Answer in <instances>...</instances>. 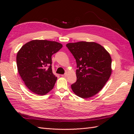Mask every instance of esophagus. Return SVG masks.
Returning a JSON list of instances; mask_svg holds the SVG:
<instances>
[{"label":"esophagus","instance_id":"esophagus-1","mask_svg":"<svg viewBox=\"0 0 134 134\" xmlns=\"http://www.w3.org/2000/svg\"><path fill=\"white\" fill-rule=\"evenodd\" d=\"M67 75H68V73H67V72H66V73L65 74L62 75V76H63V77H66Z\"/></svg>","mask_w":134,"mask_h":134}]
</instances>
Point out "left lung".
<instances>
[{
    "mask_svg": "<svg viewBox=\"0 0 134 134\" xmlns=\"http://www.w3.org/2000/svg\"><path fill=\"white\" fill-rule=\"evenodd\" d=\"M66 47L76 60V82L72 91L78 97L88 98L103 88L112 73V59L109 52L94 42L69 43Z\"/></svg>",
    "mask_w": 134,
    "mask_h": 134,
    "instance_id": "left-lung-1",
    "label": "left lung"
}]
</instances>
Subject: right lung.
Wrapping results in <instances>:
<instances>
[{
	"label": "right lung",
	"mask_w": 134,
	"mask_h": 134,
	"mask_svg": "<svg viewBox=\"0 0 134 134\" xmlns=\"http://www.w3.org/2000/svg\"><path fill=\"white\" fill-rule=\"evenodd\" d=\"M62 47L56 41L35 40L20 48L16 59L18 71L31 92L43 96L53 89L57 77L52 72L51 56Z\"/></svg>",
	"instance_id": "1"
}]
</instances>
